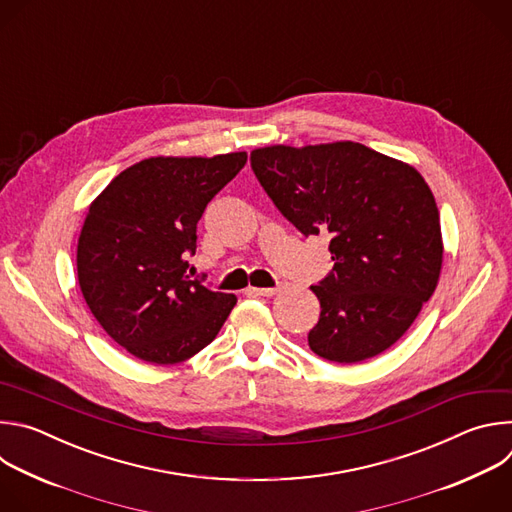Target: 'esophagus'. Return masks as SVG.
<instances>
[{"label":"esophagus","instance_id":"34e87169","mask_svg":"<svg viewBox=\"0 0 512 512\" xmlns=\"http://www.w3.org/2000/svg\"><path fill=\"white\" fill-rule=\"evenodd\" d=\"M251 296H263V298H271L277 294V287H249L247 289Z\"/></svg>","mask_w":512,"mask_h":512}]
</instances>
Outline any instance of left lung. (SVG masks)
Returning a JSON list of instances; mask_svg holds the SVG:
<instances>
[{"label": "left lung", "instance_id": "1", "mask_svg": "<svg viewBox=\"0 0 512 512\" xmlns=\"http://www.w3.org/2000/svg\"><path fill=\"white\" fill-rule=\"evenodd\" d=\"M251 168L302 235H330L334 267L312 291L320 320L310 348L352 364L393 346L431 298L442 271L440 212L421 174L367 145H269Z\"/></svg>", "mask_w": 512, "mask_h": 512}]
</instances>
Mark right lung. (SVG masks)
<instances>
[{
    "mask_svg": "<svg viewBox=\"0 0 512 512\" xmlns=\"http://www.w3.org/2000/svg\"><path fill=\"white\" fill-rule=\"evenodd\" d=\"M247 154L148 158L123 170L89 206L79 237L83 298L103 330L152 364L182 362L208 346L237 304L190 279L196 225Z\"/></svg>",
    "mask_w": 512,
    "mask_h": 512,
    "instance_id": "right-lung-1",
    "label": "right lung"
}]
</instances>
